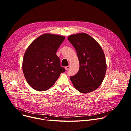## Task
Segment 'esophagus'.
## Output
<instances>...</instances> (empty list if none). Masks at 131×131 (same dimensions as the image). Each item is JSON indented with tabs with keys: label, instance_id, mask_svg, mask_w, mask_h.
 <instances>
[{
	"label": "esophagus",
	"instance_id": "1",
	"mask_svg": "<svg viewBox=\"0 0 131 131\" xmlns=\"http://www.w3.org/2000/svg\"><path fill=\"white\" fill-rule=\"evenodd\" d=\"M70 66H66V67H65V69L67 70L69 69L70 68Z\"/></svg>",
	"mask_w": 131,
	"mask_h": 131
}]
</instances>
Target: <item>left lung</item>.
I'll return each mask as SVG.
<instances>
[{"mask_svg": "<svg viewBox=\"0 0 131 131\" xmlns=\"http://www.w3.org/2000/svg\"><path fill=\"white\" fill-rule=\"evenodd\" d=\"M68 40L76 49L80 65L77 73L70 77L73 86L85 94L95 91L102 83L107 70L101 46L84 32L71 35Z\"/></svg>", "mask_w": 131, "mask_h": 131, "instance_id": "8db88e82", "label": "left lung"}]
</instances>
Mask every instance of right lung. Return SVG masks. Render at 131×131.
I'll use <instances>...</instances> for the list:
<instances>
[{"label":"right lung","instance_id":"right-lung-1","mask_svg":"<svg viewBox=\"0 0 131 131\" xmlns=\"http://www.w3.org/2000/svg\"><path fill=\"white\" fill-rule=\"evenodd\" d=\"M65 36L46 33L37 37L28 47L23 59L25 78L34 90L50 89L65 71L56 54Z\"/></svg>","mask_w":131,"mask_h":131}]
</instances>
